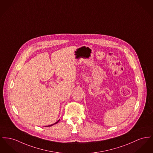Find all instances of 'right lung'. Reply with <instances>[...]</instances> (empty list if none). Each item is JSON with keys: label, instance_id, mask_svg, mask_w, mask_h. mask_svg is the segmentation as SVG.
<instances>
[{"label": "right lung", "instance_id": "obj_1", "mask_svg": "<svg viewBox=\"0 0 153 153\" xmlns=\"http://www.w3.org/2000/svg\"><path fill=\"white\" fill-rule=\"evenodd\" d=\"M59 120H58V121H56V123H54V124H51V125H50V126H53V125H54V124H57V123H58V122L59 121Z\"/></svg>", "mask_w": 153, "mask_h": 153}]
</instances>
